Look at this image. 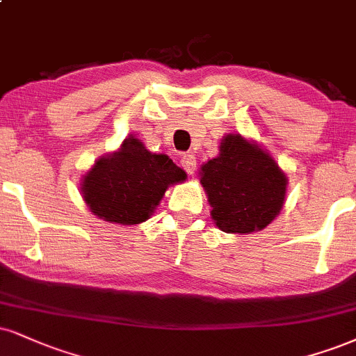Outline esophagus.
<instances>
[{
    "label": "esophagus",
    "instance_id": "34e87169",
    "mask_svg": "<svg viewBox=\"0 0 356 356\" xmlns=\"http://www.w3.org/2000/svg\"><path fill=\"white\" fill-rule=\"evenodd\" d=\"M181 164L184 169H186L187 174H194L195 169H197V159L194 154H184L182 159H181Z\"/></svg>",
    "mask_w": 356,
    "mask_h": 356
}]
</instances>
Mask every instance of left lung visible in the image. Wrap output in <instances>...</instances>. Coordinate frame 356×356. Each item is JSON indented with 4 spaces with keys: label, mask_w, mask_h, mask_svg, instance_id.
<instances>
[{
    "label": "left lung",
    "mask_w": 356,
    "mask_h": 356,
    "mask_svg": "<svg viewBox=\"0 0 356 356\" xmlns=\"http://www.w3.org/2000/svg\"><path fill=\"white\" fill-rule=\"evenodd\" d=\"M199 175L222 232L264 230L285 204V172L267 149L241 134L222 137L219 156L200 165Z\"/></svg>",
    "instance_id": "1"
}]
</instances>
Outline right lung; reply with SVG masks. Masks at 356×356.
<instances>
[{
    "label": "right lung",
    "instance_id": "add662e5",
    "mask_svg": "<svg viewBox=\"0 0 356 356\" xmlns=\"http://www.w3.org/2000/svg\"><path fill=\"white\" fill-rule=\"evenodd\" d=\"M186 179L187 174L167 154L151 152L129 136L83 175L81 195L99 219L136 225L152 216L170 186Z\"/></svg>",
    "mask_w": 356,
    "mask_h": 356
}]
</instances>
